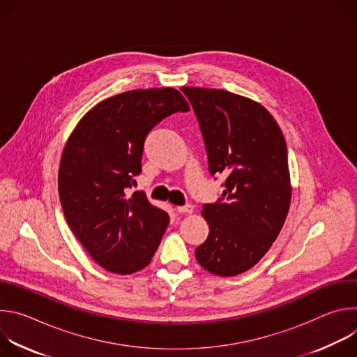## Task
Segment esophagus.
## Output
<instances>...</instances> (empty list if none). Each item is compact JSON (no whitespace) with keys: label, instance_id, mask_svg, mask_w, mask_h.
<instances>
[{"label":"esophagus","instance_id":"1","mask_svg":"<svg viewBox=\"0 0 357 357\" xmlns=\"http://www.w3.org/2000/svg\"><path fill=\"white\" fill-rule=\"evenodd\" d=\"M178 213H192L193 212V206L192 205H185V206H176Z\"/></svg>","mask_w":357,"mask_h":357}]
</instances>
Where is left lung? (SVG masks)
<instances>
[{"mask_svg":"<svg viewBox=\"0 0 357 357\" xmlns=\"http://www.w3.org/2000/svg\"><path fill=\"white\" fill-rule=\"evenodd\" d=\"M196 114L211 175L226 178L222 197L206 203V241L197 263L233 277L256 266L278 237L291 203L287 144L274 117L257 101L220 89H181Z\"/></svg>","mask_w":357,"mask_h":357,"instance_id":"1","label":"left lung"}]
</instances>
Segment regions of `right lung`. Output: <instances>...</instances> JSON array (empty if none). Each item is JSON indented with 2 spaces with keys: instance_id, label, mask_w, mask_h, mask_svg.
I'll use <instances>...</instances> for the list:
<instances>
[{
  "instance_id": "add662e5",
  "label": "right lung",
  "mask_w": 357,
  "mask_h": 357,
  "mask_svg": "<svg viewBox=\"0 0 357 357\" xmlns=\"http://www.w3.org/2000/svg\"><path fill=\"white\" fill-rule=\"evenodd\" d=\"M176 112H189L176 89L130 90L87 112L65 145L58 186L66 222L110 273L146 267L168 227V213L130 189L141 172L148 132Z\"/></svg>"
}]
</instances>
